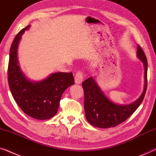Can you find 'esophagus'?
<instances>
[{"mask_svg": "<svg viewBox=\"0 0 156 156\" xmlns=\"http://www.w3.org/2000/svg\"><path fill=\"white\" fill-rule=\"evenodd\" d=\"M74 80H75V83L77 84H80L82 83L83 80V74L81 71H78L76 73L75 77H74Z\"/></svg>", "mask_w": 156, "mask_h": 156, "instance_id": "obj_1", "label": "esophagus"}]
</instances>
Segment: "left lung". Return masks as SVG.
<instances>
[{"instance_id":"obj_1","label":"left lung","mask_w":156,"mask_h":156,"mask_svg":"<svg viewBox=\"0 0 156 156\" xmlns=\"http://www.w3.org/2000/svg\"><path fill=\"white\" fill-rule=\"evenodd\" d=\"M137 57L144 65L145 84L141 95L133 103L127 105L114 103L106 97L91 76L82 83L84 91L85 116L90 124L100 129L116 126L131 116L142 103L147 88L148 62L146 55L139 45H138Z\"/></svg>"}]
</instances>
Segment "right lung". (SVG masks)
<instances>
[{
    "instance_id": "add662e5",
    "label": "right lung",
    "mask_w": 156,
    "mask_h": 156,
    "mask_svg": "<svg viewBox=\"0 0 156 156\" xmlns=\"http://www.w3.org/2000/svg\"><path fill=\"white\" fill-rule=\"evenodd\" d=\"M19 32L10 47L8 68V84L13 99L23 112L32 118L46 120L58 111L64 91L74 84L72 72H56L39 82H32L21 71L18 60V47L21 35L30 27Z\"/></svg>"
}]
</instances>
